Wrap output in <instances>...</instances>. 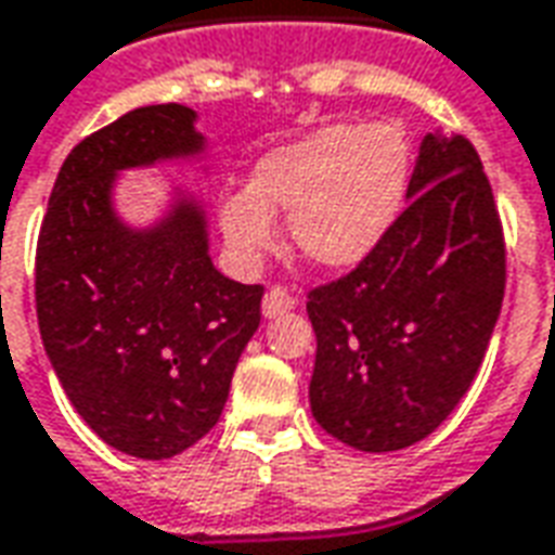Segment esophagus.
Returning a JSON list of instances; mask_svg holds the SVG:
<instances>
[{"label": "esophagus", "mask_w": 555, "mask_h": 555, "mask_svg": "<svg viewBox=\"0 0 555 555\" xmlns=\"http://www.w3.org/2000/svg\"><path fill=\"white\" fill-rule=\"evenodd\" d=\"M298 305V298L286 289V286H271L269 293H266V298H262V313L266 317H281V313H286V310H293Z\"/></svg>", "instance_id": "esophagus-1"}]
</instances>
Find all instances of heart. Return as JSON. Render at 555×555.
Here are the masks:
<instances>
[{
	"label": "heart",
	"mask_w": 555,
	"mask_h": 555,
	"mask_svg": "<svg viewBox=\"0 0 555 555\" xmlns=\"http://www.w3.org/2000/svg\"><path fill=\"white\" fill-rule=\"evenodd\" d=\"M410 140L397 125H325L266 152L250 184L221 199V230L238 257L274 245L286 215L289 245L317 269L367 259L400 215L410 184Z\"/></svg>",
	"instance_id": "1"
}]
</instances>
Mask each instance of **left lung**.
<instances>
[{"label":"left lung","mask_w":555,"mask_h":555,"mask_svg":"<svg viewBox=\"0 0 555 555\" xmlns=\"http://www.w3.org/2000/svg\"><path fill=\"white\" fill-rule=\"evenodd\" d=\"M410 206L371 257L308 293L310 410L359 451L430 436L469 391L505 296V233L466 137H424Z\"/></svg>","instance_id":"obj_1"}]
</instances>
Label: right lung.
<instances>
[{"instance_id":"right-lung-1","label":"right lung","mask_w":555,"mask_h":555,"mask_svg":"<svg viewBox=\"0 0 555 555\" xmlns=\"http://www.w3.org/2000/svg\"><path fill=\"white\" fill-rule=\"evenodd\" d=\"M203 145L194 109L125 113L70 149L35 250V308L50 364L80 418L131 457L182 454L218 424L262 284L211 266L199 208L131 233L109 208L116 170Z\"/></svg>"}]
</instances>
